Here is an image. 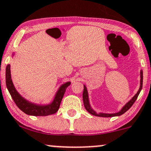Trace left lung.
Masks as SVG:
<instances>
[{
  "label": "left lung",
  "mask_w": 151,
  "mask_h": 151,
  "mask_svg": "<svg viewBox=\"0 0 151 151\" xmlns=\"http://www.w3.org/2000/svg\"><path fill=\"white\" fill-rule=\"evenodd\" d=\"M142 86H143V72L142 70L141 71V85H140V88L139 91H138L137 93L132 98V100H130L129 102L127 103L126 105L123 107L122 109L119 111V112L114 114H105V113H99L97 114L94 110H92V108H91L89 101H88V92H87L86 87L83 86V105H84L85 108L86 110L89 112L91 115H95V116H99V117H115V116H119L122 114H124V112H126L127 110L129 109L132 106V105L134 104V102L136 101V100L137 99L138 96H139L140 92H141V89H142Z\"/></svg>",
  "instance_id": "8db88e82"
}]
</instances>
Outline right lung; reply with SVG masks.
<instances>
[{
  "label": "right lung",
  "instance_id": "obj_1",
  "mask_svg": "<svg viewBox=\"0 0 151 151\" xmlns=\"http://www.w3.org/2000/svg\"><path fill=\"white\" fill-rule=\"evenodd\" d=\"M5 82H6V86L9 93L16 105L27 115L34 116H47L55 113L60 108V105L66 88L70 85V82H67L62 85L56 93L54 101H52L51 104L48 105H39L29 102L18 93L12 83L11 76H10V65H8L6 67Z\"/></svg>",
  "mask_w": 151,
  "mask_h": 151
}]
</instances>
